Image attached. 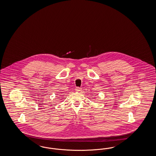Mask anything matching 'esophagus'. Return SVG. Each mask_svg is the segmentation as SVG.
Returning <instances> with one entry per match:
<instances>
[{"instance_id":"34e87169","label":"esophagus","mask_w":156,"mask_h":156,"mask_svg":"<svg viewBox=\"0 0 156 156\" xmlns=\"http://www.w3.org/2000/svg\"><path fill=\"white\" fill-rule=\"evenodd\" d=\"M82 90V89L80 87H76V91H80V90Z\"/></svg>"}]
</instances>
